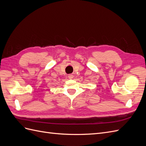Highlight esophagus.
Returning a JSON list of instances; mask_svg holds the SVG:
<instances>
[{
  "label": "esophagus",
  "instance_id": "esophagus-1",
  "mask_svg": "<svg viewBox=\"0 0 146 146\" xmlns=\"http://www.w3.org/2000/svg\"><path fill=\"white\" fill-rule=\"evenodd\" d=\"M68 78H70V79H72V78H73V75H72V74H69V76H68Z\"/></svg>",
  "mask_w": 146,
  "mask_h": 146
}]
</instances>
